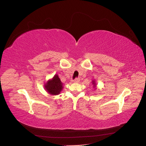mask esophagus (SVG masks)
<instances>
[{"label":"esophagus","mask_w":146,"mask_h":146,"mask_svg":"<svg viewBox=\"0 0 146 146\" xmlns=\"http://www.w3.org/2000/svg\"><path fill=\"white\" fill-rule=\"evenodd\" d=\"M73 82H74V83H78L79 82H80V78H75L74 80H73Z\"/></svg>","instance_id":"obj_1"}]
</instances>
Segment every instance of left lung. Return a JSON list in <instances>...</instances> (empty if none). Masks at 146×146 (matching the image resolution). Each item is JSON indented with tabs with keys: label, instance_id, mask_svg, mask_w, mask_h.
Returning <instances> with one entry per match:
<instances>
[{
	"label": "left lung",
	"instance_id": "8db88e82",
	"mask_svg": "<svg viewBox=\"0 0 146 146\" xmlns=\"http://www.w3.org/2000/svg\"><path fill=\"white\" fill-rule=\"evenodd\" d=\"M92 83L93 84V85H94L93 86H94V88H96V83H95V81H94V80L92 81Z\"/></svg>",
	"mask_w": 146,
	"mask_h": 146
}]
</instances>
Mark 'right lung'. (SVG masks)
Segmentation results:
<instances>
[{
	"label": "right lung",
	"instance_id": "obj_1",
	"mask_svg": "<svg viewBox=\"0 0 146 146\" xmlns=\"http://www.w3.org/2000/svg\"><path fill=\"white\" fill-rule=\"evenodd\" d=\"M45 90L51 95H58L63 90V83L57 74L55 75L51 80H48L44 85Z\"/></svg>",
	"mask_w": 146,
	"mask_h": 146
}]
</instances>
